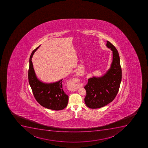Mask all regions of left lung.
Returning a JSON list of instances; mask_svg holds the SVG:
<instances>
[{"label": "left lung", "instance_id": "left-lung-1", "mask_svg": "<svg viewBox=\"0 0 148 148\" xmlns=\"http://www.w3.org/2000/svg\"><path fill=\"white\" fill-rule=\"evenodd\" d=\"M106 46L113 52L110 68L101 77L94 76L88 79L84 86L86 92L84 102L88 108H102L111 102L116 97L122 79L120 58L116 47L107 41Z\"/></svg>", "mask_w": 148, "mask_h": 148}]
</instances>
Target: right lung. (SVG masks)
I'll return each mask as SVG.
<instances>
[{
  "mask_svg": "<svg viewBox=\"0 0 148 148\" xmlns=\"http://www.w3.org/2000/svg\"><path fill=\"white\" fill-rule=\"evenodd\" d=\"M40 46L33 50L29 58V85L34 97L42 106L54 110H62L66 107L68 102V96L62 89V79L54 83H44L38 79L35 73L32 59Z\"/></svg>",
  "mask_w": 148,
  "mask_h": 148,
  "instance_id": "right-lung-1",
  "label": "right lung"
}]
</instances>
